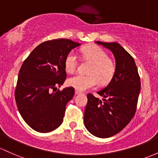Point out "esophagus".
Segmentation results:
<instances>
[{"label":"esophagus","mask_w":158,"mask_h":158,"mask_svg":"<svg viewBox=\"0 0 158 158\" xmlns=\"http://www.w3.org/2000/svg\"><path fill=\"white\" fill-rule=\"evenodd\" d=\"M75 93H76V94H82V92H79V91H78V90H76V91H75Z\"/></svg>","instance_id":"esophagus-1"}]
</instances>
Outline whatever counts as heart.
Instances as JSON below:
<instances>
[{"label":"heart","instance_id":"obj_1","mask_svg":"<svg viewBox=\"0 0 158 158\" xmlns=\"http://www.w3.org/2000/svg\"><path fill=\"white\" fill-rule=\"evenodd\" d=\"M82 54L88 60L92 63L89 68V75L76 74L67 80L69 86L78 91H85L94 87L98 82L107 83L112 79L115 73V64L109 59L108 54L99 46L95 44L86 46L82 49ZM77 56L74 51H70L66 55L64 66L66 72L72 73L77 67Z\"/></svg>","mask_w":158,"mask_h":158}]
</instances>
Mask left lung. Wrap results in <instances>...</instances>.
I'll list each match as a JSON object with an SVG mask.
<instances>
[{
	"instance_id": "1",
	"label": "left lung",
	"mask_w": 158,
	"mask_h": 158,
	"mask_svg": "<svg viewBox=\"0 0 158 158\" xmlns=\"http://www.w3.org/2000/svg\"><path fill=\"white\" fill-rule=\"evenodd\" d=\"M95 43L113 53L116 69L109 84L97 92L102 100L88 94L84 124L93 135L104 139L120 132L135 115L141 82L133 57L120 44L117 42Z\"/></svg>"
}]
</instances>
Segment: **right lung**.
Returning <instances> with one entry per match:
<instances>
[{
    "label": "right lung",
    "instance_id": "add662e5",
    "mask_svg": "<svg viewBox=\"0 0 158 158\" xmlns=\"http://www.w3.org/2000/svg\"><path fill=\"white\" fill-rule=\"evenodd\" d=\"M81 45L69 39L47 41L25 60L19 72L15 99L19 114L31 129L49 132L63 123L66 105L74 95L73 87L57 91L66 78L64 61Z\"/></svg>",
    "mask_w": 158,
    "mask_h": 158
}]
</instances>
